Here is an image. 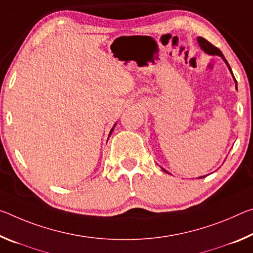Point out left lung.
Wrapping results in <instances>:
<instances>
[{"label":"left lung","mask_w":253,"mask_h":253,"mask_svg":"<svg viewBox=\"0 0 253 253\" xmlns=\"http://www.w3.org/2000/svg\"><path fill=\"white\" fill-rule=\"evenodd\" d=\"M197 40H198L199 45H200V47H202V49L204 51H206V53L210 54V55H219L220 57L224 59V62L227 64L228 69H230V71H231V67H230V65H228L227 61L225 59V57H224V55L222 54V51H220L217 47H215L213 43H211L210 42H208V40H206L205 38H203V37H198ZM231 73H232V71H231ZM232 75H233V73H232ZM233 78H234V75H233ZM234 80H235V78H234ZM235 83H236V80H235ZM235 85H236V84H235ZM236 89H238V85H236ZM162 170L164 172H167V173H169V172L166 171L164 169H162ZM200 178H204V177H200Z\"/></svg>","instance_id":"8db88e82"}]
</instances>
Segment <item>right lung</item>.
I'll use <instances>...</instances> for the list:
<instances>
[{"label":"right lung","instance_id":"right-lung-1","mask_svg":"<svg viewBox=\"0 0 253 253\" xmlns=\"http://www.w3.org/2000/svg\"><path fill=\"white\" fill-rule=\"evenodd\" d=\"M112 130H114V128H112V129H111V131H110V134H109V137H110V135H111V133H112Z\"/></svg>","mask_w":253,"mask_h":253}]
</instances>
